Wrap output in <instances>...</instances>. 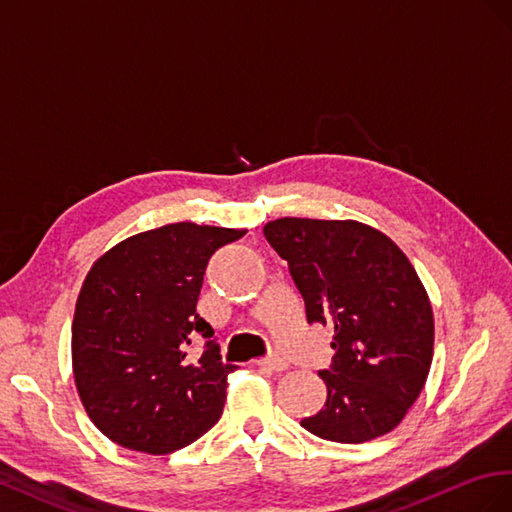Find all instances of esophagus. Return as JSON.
Returning <instances> with one entry per match:
<instances>
[{
    "mask_svg": "<svg viewBox=\"0 0 512 512\" xmlns=\"http://www.w3.org/2000/svg\"><path fill=\"white\" fill-rule=\"evenodd\" d=\"M259 369H266V371H285L289 364H287V360H283V358H279V356H270V358H264V360H257L255 362Z\"/></svg>",
    "mask_w": 512,
    "mask_h": 512,
    "instance_id": "esophagus-1",
    "label": "esophagus"
}]
</instances>
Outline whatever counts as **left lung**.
Segmentation results:
<instances>
[{"label":"left lung","instance_id":"obj_1","mask_svg":"<svg viewBox=\"0 0 512 512\" xmlns=\"http://www.w3.org/2000/svg\"><path fill=\"white\" fill-rule=\"evenodd\" d=\"M264 236L300 289L309 324L334 328V358L319 371L324 407L300 425L321 440L362 444L390 433L427 382L433 309L410 259L358 221L276 218Z\"/></svg>","mask_w":512,"mask_h":512}]
</instances>
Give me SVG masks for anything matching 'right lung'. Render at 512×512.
Listing matches in <instances>:
<instances>
[{
    "label": "right lung",
    "instance_id": "add662e5",
    "mask_svg": "<svg viewBox=\"0 0 512 512\" xmlns=\"http://www.w3.org/2000/svg\"><path fill=\"white\" fill-rule=\"evenodd\" d=\"M246 229L171 223L102 253L81 285L72 319V373L87 416L111 442L145 455L193 444L223 414L221 347L199 360L188 345L214 330L197 313L210 257Z\"/></svg>",
    "mask_w": 512,
    "mask_h": 512
}]
</instances>
